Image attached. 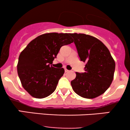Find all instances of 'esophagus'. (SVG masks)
<instances>
[{
	"label": "esophagus",
	"instance_id": "1",
	"mask_svg": "<svg viewBox=\"0 0 130 130\" xmlns=\"http://www.w3.org/2000/svg\"><path fill=\"white\" fill-rule=\"evenodd\" d=\"M65 72H68V71H69V70H67V68H65Z\"/></svg>",
	"mask_w": 130,
	"mask_h": 130
}]
</instances>
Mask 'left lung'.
Here are the masks:
<instances>
[{"label": "left lung", "instance_id": "obj_1", "mask_svg": "<svg viewBox=\"0 0 130 130\" xmlns=\"http://www.w3.org/2000/svg\"><path fill=\"white\" fill-rule=\"evenodd\" d=\"M80 60L86 62L85 72L71 81L73 90L81 97L92 99L104 93L111 86L116 63L109 51L100 40L84 34H70Z\"/></svg>", "mask_w": 130, "mask_h": 130}]
</instances>
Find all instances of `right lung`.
<instances>
[{
  "label": "right lung",
  "mask_w": 130,
  "mask_h": 130,
  "mask_svg": "<svg viewBox=\"0 0 130 130\" xmlns=\"http://www.w3.org/2000/svg\"><path fill=\"white\" fill-rule=\"evenodd\" d=\"M70 34L47 33L37 37L21 53L17 65L22 86L36 98L48 96L63 76V68L52 66L60 47L73 42Z\"/></svg>",
  "instance_id": "add662e5"
}]
</instances>
